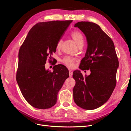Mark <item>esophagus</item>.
<instances>
[{"instance_id":"esophagus-1","label":"esophagus","mask_w":131,"mask_h":131,"mask_svg":"<svg viewBox=\"0 0 131 131\" xmlns=\"http://www.w3.org/2000/svg\"><path fill=\"white\" fill-rule=\"evenodd\" d=\"M73 70L69 69V76H70V77H72L73 76Z\"/></svg>"}]
</instances>
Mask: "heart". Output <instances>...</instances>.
Returning <instances> with one entry per match:
<instances>
[{"label": "heart", "instance_id": "obj_1", "mask_svg": "<svg viewBox=\"0 0 131 131\" xmlns=\"http://www.w3.org/2000/svg\"><path fill=\"white\" fill-rule=\"evenodd\" d=\"M71 36H72L74 41L77 43V45L79 46L80 45H83L84 43V38L83 37L82 34L78 31H73V32L71 34ZM62 39H59L57 41L56 44V48L57 49H60L61 43H62ZM75 59L69 56H66L63 58L62 59V62L69 67H72L74 66V62Z\"/></svg>", "mask_w": 131, "mask_h": 131}]
</instances>
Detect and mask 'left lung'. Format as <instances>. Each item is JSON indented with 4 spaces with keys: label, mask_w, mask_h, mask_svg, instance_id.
<instances>
[{
    "label": "left lung",
    "mask_w": 131,
    "mask_h": 131,
    "mask_svg": "<svg viewBox=\"0 0 131 131\" xmlns=\"http://www.w3.org/2000/svg\"><path fill=\"white\" fill-rule=\"evenodd\" d=\"M74 27L82 31L88 42L79 68L90 69L91 74L84 77L80 70L74 71V101L82 109L93 110L108 101L115 88L118 61L112 39L98 25L82 21Z\"/></svg>",
    "instance_id": "8db88e82"
}]
</instances>
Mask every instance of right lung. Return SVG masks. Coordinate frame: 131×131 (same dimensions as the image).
Instances as JSON below:
<instances>
[{"instance_id":"obj_1","label":"right lung","mask_w":131,"mask_h":131,"mask_svg":"<svg viewBox=\"0 0 131 131\" xmlns=\"http://www.w3.org/2000/svg\"><path fill=\"white\" fill-rule=\"evenodd\" d=\"M73 21L37 23L28 33L18 52L16 80L21 93L35 108L46 109L56 104L57 94L69 75L62 64L45 69L47 57L56 51V44Z\"/></svg>"}]
</instances>
